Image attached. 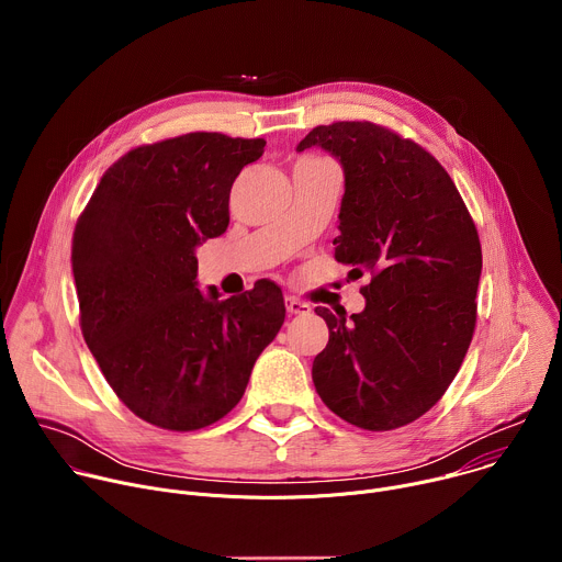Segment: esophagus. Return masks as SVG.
I'll return each mask as SVG.
<instances>
[{
  "instance_id": "1",
  "label": "esophagus",
  "mask_w": 562,
  "mask_h": 562,
  "mask_svg": "<svg viewBox=\"0 0 562 562\" xmlns=\"http://www.w3.org/2000/svg\"><path fill=\"white\" fill-rule=\"evenodd\" d=\"M286 311L291 313V315H306V313H311V306L304 302V300H300V297H293V295H286Z\"/></svg>"
}]
</instances>
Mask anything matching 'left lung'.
<instances>
[{
	"label": "left lung",
	"mask_w": 562,
	"mask_h": 562,
	"mask_svg": "<svg viewBox=\"0 0 562 562\" xmlns=\"http://www.w3.org/2000/svg\"><path fill=\"white\" fill-rule=\"evenodd\" d=\"M311 146L345 169L336 260L369 276L362 313L315 308L329 327L315 391L360 429L405 427L438 403L471 345L483 271L475 224L438 159L384 126H315L297 150Z\"/></svg>",
	"instance_id": "1"
}]
</instances>
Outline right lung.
Masks as SVG:
<instances>
[{
	"label": "right lung",
	"mask_w": 562,
	"mask_h": 562,
	"mask_svg": "<svg viewBox=\"0 0 562 562\" xmlns=\"http://www.w3.org/2000/svg\"><path fill=\"white\" fill-rule=\"evenodd\" d=\"M265 146L222 133L137 146L77 217L79 327L117 397L155 427L195 431L224 418L284 323L273 282L226 300L195 282V247L226 231L231 187Z\"/></svg>",
	"instance_id": "obj_1"
}]
</instances>
